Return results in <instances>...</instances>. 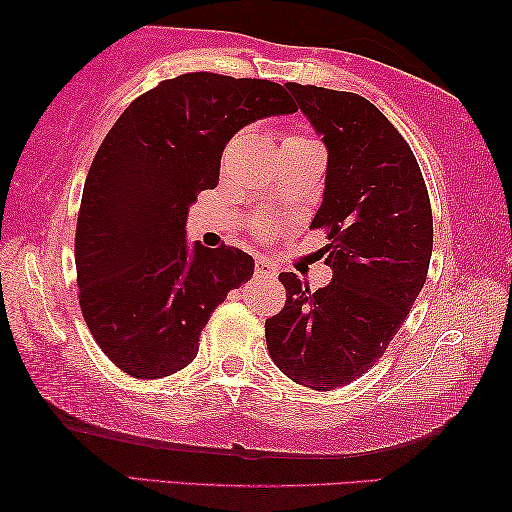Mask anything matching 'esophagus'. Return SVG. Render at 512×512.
Returning a JSON list of instances; mask_svg holds the SVG:
<instances>
[{"mask_svg":"<svg viewBox=\"0 0 512 512\" xmlns=\"http://www.w3.org/2000/svg\"><path fill=\"white\" fill-rule=\"evenodd\" d=\"M256 276L258 279H274L276 276V265L267 258H258L256 261Z\"/></svg>","mask_w":512,"mask_h":512,"instance_id":"34e87169","label":"esophagus"}]
</instances>
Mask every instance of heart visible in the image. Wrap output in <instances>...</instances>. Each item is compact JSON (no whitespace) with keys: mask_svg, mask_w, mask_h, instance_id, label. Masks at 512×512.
<instances>
[{"mask_svg":"<svg viewBox=\"0 0 512 512\" xmlns=\"http://www.w3.org/2000/svg\"><path fill=\"white\" fill-rule=\"evenodd\" d=\"M288 140H301V138H288ZM270 229H272V226L267 224V222H258L254 226V233H256V236H267V233H270Z\"/></svg>","mask_w":512,"mask_h":512,"instance_id":"heart-1","label":"heart"}]
</instances>
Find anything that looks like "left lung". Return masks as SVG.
Returning <instances> with one entry per match:
<instances>
[{"label": "left lung", "instance_id": "1", "mask_svg": "<svg viewBox=\"0 0 512 512\" xmlns=\"http://www.w3.org/2000/svg\"><path fill=\"white\" fill-rule=\"evenodd\" d=\"M326 161L324 197L311 229L326 226L329 286L311 290L281 272L288 301L265 322L279 370L313 390H333L383 356L426 281L433 217L420 165L379 108L354 92L286 83Z\"/></svg>", "mask_w": 512, "mask_h": 512}]
</instances>
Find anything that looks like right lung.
<instances>
[{
    "instance_id": "right-lung-1",
    "label": "right lung",
    "mask_w": 512,
    "mask_h": 512,
    "mask_svg": "<svg viewBox=\"0 0 512 512\" xmlns=\"http://www.w3.org/2000/svg\"><path fill=\"white\" fill-rule=\"evenodd\" d=\"M297 108L279 83L190 72L127 106L90 165L77 220L79 304L92 338L136 379L192 363L208 317L254 274L236 247L188 245L201 190L247 124Z\"/></svg>"
}]
</instances>
